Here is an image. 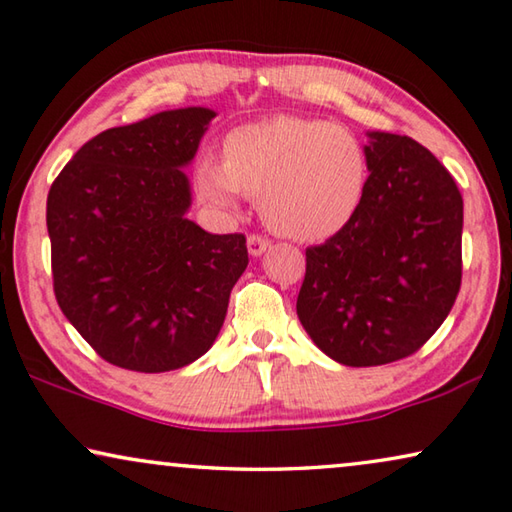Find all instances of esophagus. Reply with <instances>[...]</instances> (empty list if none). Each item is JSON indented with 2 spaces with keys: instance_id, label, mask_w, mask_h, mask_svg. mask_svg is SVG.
<instances>
[{
  "instance_id": "obj_1",
  "label": "esophagus",
  "mask_w": 512,
  "mask_h": 512,
  "mask_svg": "<svg viewBox=\"0 0 512 512\" xmlns=\"http://www.w3.org/2000/svg\"><path fill=\"white\" fill-rule=\"evenodd\" d=\"M271 248V239L262 235H248V253L253 257L264 255L266 250Z\"/></svg>"
}]
</instances>
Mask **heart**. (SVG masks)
<instances>
[{
	"mask_svg": "<svg viewBox=\"0 0 512 512\" xmlns=\"http://www.w3.org/2000/svg\"><path fill=\"white\" fill-rule=\"evenodd\" d=\"M369 152L358 134L322 118L273 116L224 138V161L194 170L199 199L235 210L259 199L268 226L297 241H324L351 224L369 188Z\"/></svg>",
	"mask_w": 512,
	"mask_h": 512,
	"instance_id": "b5f03b06",
	"label": "heart"
}]
</instances>
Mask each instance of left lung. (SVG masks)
<instances>
[{"label": "left lung", "instance_id": "obj_1", "mask_svg": "<svg viewBox=\"0 0 512 512\" xmlns=\"http://www.w3.org/2000/svg\"><path fill=\"white\" fill-rule=\"evenodd\" d=\"M358 215L306 248L297 318L329 358L376 367L412 356L461 288L463 199L452 174L410 136L369 132Z\"/></svg>", "mask_w": 512, "mask_h": 512}]
</instances>
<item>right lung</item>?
<instances>
[{
  "label": "right lung",
  "instance_id": "obj_1",
  "mask_svg": "<svg viewBox=\"0 0 512 512\" xmlns=\"http://www.w3.org/2000/svg\"><path fill=\"white\" fill-rule=\"evenodd\" d=\"M217 114L161 111L111 127L64 165L46 199L53 291L102 360L161 374L206 353L248 266L246 237L185 217L188 165Z\"/></svg>",
  "mask_w": 512,
  "mask_h": 512
}]
</instances>
